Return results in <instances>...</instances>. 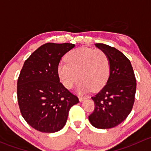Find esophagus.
<instances>
[{
    "instance_id": "obj_1",
    "label": "esophagus",
    "mask_w": 151,
    "mask_h": 151,
    "mask_svg": "<svg viewBox=\"0 0 151 151\" xmlns=\"http://www.w3.org/2000/svg\"><path fill=\"white\" fill-rule=\"evenodd\" d=\"M78 99H79V101H80V102H82V101H83L85 99H86V97H82V96H79Z\"/></svg>"
}]
</instances>
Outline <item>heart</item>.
I'll list each match as a JSON object with an SVG mask.
<instances>
[{
    "label": "heart",
    "instance_id": "obj_1",
    "mask_svg": "<svg viewBox=\"0 0 151 151\" xmlns=\"http://www.w3.org/2000/svg\"><path fill=\"white\" fill-rule=\"evenodd\" d=\"M66 63H60L58 75L65 88L78 85L79 92L101 89L108 81L110 74V61L108 54L100 49L80 47L73 49L65 56Z\"/></svg>",
    "mask_w": 151,
    "mask_h": 151
}]
</instances>
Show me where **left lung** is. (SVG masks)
I'll list each match as a JSON object with an SVG mask.
<instances>
[{"label": "left lung", "instance_id": "1", "mask_svg": "<svg viewBox=\"0 0 151 151\" xmlns=\"http://www.w3.org/2000/svg\"><path fill=\"white\" fill-rule=\"evenodd\" d=\"M95 45L109 57L110 74L105 86L91 97L95 107L88 120L96 128L110 129L122 123L132 111L136 78L129 60L122 52L104 43Z\"/></svg>", "mask_w": 151, "mask_h": 151}]
</instances>
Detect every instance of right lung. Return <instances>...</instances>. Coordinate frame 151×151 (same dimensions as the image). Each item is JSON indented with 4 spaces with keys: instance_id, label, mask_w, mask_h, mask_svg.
Instances as JSON below:
<instances>
[{
    "instance_id": "add662e5",
    "label": "right lung",
    "mask_w": 151,
    "mask_h": 151,
    "mask_svg": "<svg viewBox=\"0 0 151 151\" xmlns=\"http://www.w3.org/2000/svg\"><path fill=\"white\" fill-rule=\"evenodd\" d=\"M75 46L73 43H47L25 60L17 80L20 112L29 126L41 132L60 131L78 97L60 82L59 63Z\"/></svg>"
}]
</instances>
